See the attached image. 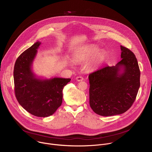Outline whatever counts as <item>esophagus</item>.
I'll use <instances>...</instances> for the list:
<instances>
[{
  "mask_svg": "<svg viewBox=\"0 0 152 152\" xmlns=\"http://www.w3.org/2000/svg\"><path fill=\"white\" fill-rule=\"evenodd\" d=\"M76 79V80H77V81H79H79H82V80H83V77L80 76H77Z\"/></svg>",
  "mask_w": 152,
  "mask_h": 152,
  "instance_id": "34e87169",
  "label": "esophagus"
}]
</instances>
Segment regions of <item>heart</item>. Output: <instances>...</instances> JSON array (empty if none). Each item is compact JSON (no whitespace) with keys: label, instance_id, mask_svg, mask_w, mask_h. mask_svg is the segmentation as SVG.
<instances>
[{"label":"heart","instance_id":"1","mask_svg":"<svg viewBox=\"0 0 152 152\" xmlns=\"http://www.w3.org/2000/svg\"><path fill=\"white\" fill-rule=\"evenodd\" d=\"M97 48L94 46H90L86 48L82 53H79L77 54L75 58L76 59L81 60V59H88L92 56L93 55H94L93 56L91 64L93 66H97V65L100 64L102 63L104 58H105V55L100 51H97Z\"/></svg>","mask_w":152,"mask_h":152}]
</instances>
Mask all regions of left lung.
<instances>
[{
  "label": "left lung",
  "mask_w": 152,
  "mask_h": 152,
  "mask_svg": "<svg viewBox=\"0 0 152 152\" xmlns=\"http://www.w3.org/2000/svg\"><path fill=\"white\" fill-rule=\"evenodd\" d=\"M121 60L90 74V105L98 115L123 114L132 106L140 86V70L134 53L121 46Z\"/></svg>",
  "instance_id": "left-lung-1"
}]
</instances>
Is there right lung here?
<instances>
[{
    "label": "right lung",
    "instance_id": "1",
    "mask_svg": "<svg viewBox=\"0 0 152 152\" xmlns=\"http://www.w3.org/2000/svg\"><path fill=\"white\" fill-rule=\"evenodd\" d=\"M41 42H37L17 59L14 68V92L19 104L33 115L46 117L53 114L62 102V90L70 79L35 77L31 65Z\"/></svg>",
    "mask_w": 152,
    "mask_h": 152
}]
</instances>
